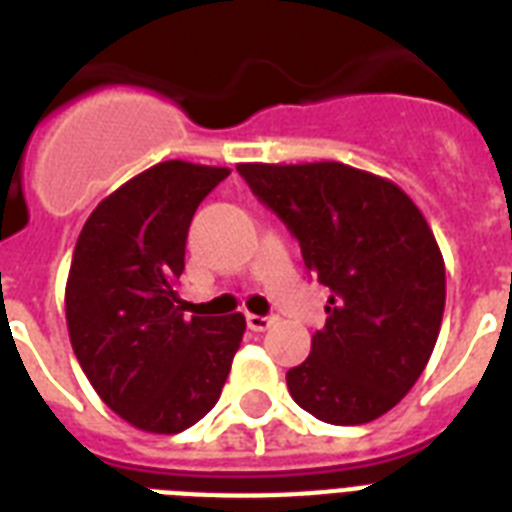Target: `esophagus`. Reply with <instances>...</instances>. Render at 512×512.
<instances>
[{
	"label": "esophagus",
	"mask_w": 512,
	"mask_h": 512,
	"mask_svg": "<svg viewBox=\"0 0 512 512\" xmlns=\"http://www.w3.org/2000/svg\"><path fill=\"white\" fill-rule=\"evenodd\" d=\"M273 319L271 316H257V313H247V327L252 332H265V329L271 327Z\"/></svg>",
	"instance_id": "1"
}]
</instances>
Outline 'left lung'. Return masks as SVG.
I'll return each mask as SVG.
<instances>
[{"instance_id": "obj_1", "label": "left lung", "mask_w": 512, "mask_h": 512, "mask_svg": "<svg viewBox=\"0 0 512 512\" xmlns=\"http://www.w3.org/2000/svg\"><path fill=\"white\" fill-rule=\"evenodd\" d=\"M236 170L332 289L311 356L287 372L289 393L321 422L377 420L420 380L444 319V255L428 220L393 180L342 162Z\"/></svg>"}]
</instances>
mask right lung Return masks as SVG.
<instances>
[{"label": "right lung", "mask_w": 512, "mask_h": 512, "mask_svg": "<svg viewBox=\"0 0 512 512\" xmlns=\"http://www.w3.org/2000/svg\"><path fill=\"white\" fill-rule=\"evenodd\" d=\"M228 175L154 164L100 201L76 239L71 348L103 404L146 433H180L217 404L247 329L241 313L185 319L177 297L193 212Z\"/></svg>", "instance_id": "1"}]
</instances>
